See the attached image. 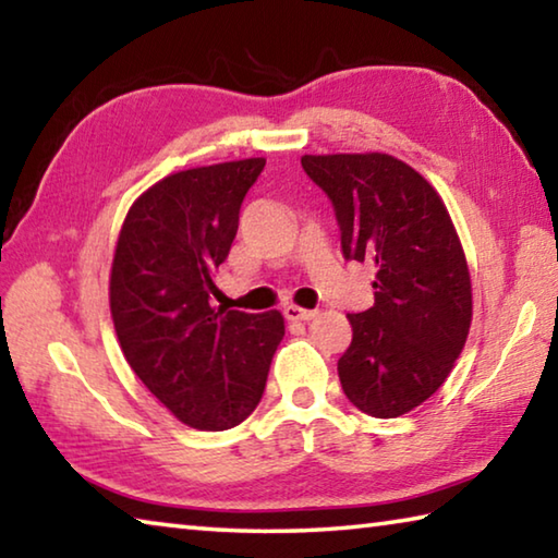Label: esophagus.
<instances>
[{
    "label": "esophagus",
    "instance_id": "1",
    "mask_svg": "<svg viewBox=\"0 0 558 558\" xmlns=\"http://www.w3.org/2000/svg\"><path fill=\"white\" fill-rule=\"evenodd\" d=\"M282 315H286L290 323H307V319L315 317V310H307V307H300V305H286Z\"/></svg>",
    "mask_w": 558,
    "mask_h": 558
}]
</instances>
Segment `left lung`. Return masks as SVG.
Here are the masks:
<instances>
[{
    "instance_id": "left-lung-1",
    "label": "left lung",
    "mask_w": 558,
    "mask_h": 558,
    "mask_svg": "<svg viewBox=\"0 0 558 558\" xmlns=\"http://www.w3.org/2000/svg\"><path fill=\"white\" fill-rule=\"evenodd\" d=\"M332 199L347 260L376 268L374 305L347 315L352 344L337 372L347 399L376 418L413 411L448 379L470 332L465 251L440 194L384 153L305 155Z\"/></svg>"
}]
</instances>
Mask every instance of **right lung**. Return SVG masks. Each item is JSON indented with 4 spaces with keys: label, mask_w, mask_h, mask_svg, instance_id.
Wrapping results in <instances>:
<instances>
[{
    "label": "right lung",
    "mask_w": 558,
    "mask_h": 558,
    "mask_svg": "<svg viewBox=\"0 0 558 558\" xmlns=\"http://www.w3.org/2000/svg\"><path fill=\"white\" fill-rule=\"evenodd\" d=\"M263 157L159 179L122 221L110 315L130 369L186 426L226 430L256 409L286 319L209 305Z\"/></svg>",
    "instance_id": "right-lung-1"
}]
</instances>
